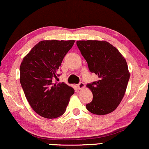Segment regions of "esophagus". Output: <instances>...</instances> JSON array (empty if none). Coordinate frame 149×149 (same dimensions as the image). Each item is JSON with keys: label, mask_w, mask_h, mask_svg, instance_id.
Here are the masks:
<instances>
[{"label": "esophagus", "mask_w": 149, "mask_h": 149, "mask_svg": "<svg viewBox=\"0 0 149 149\" xmlns=\"http://www.w3.org/2000/svg\"><path fill=\"white\" fill-rule=\"evenodd\" d=\"M77 86L78 89H83L84 88V87H85V85H84V83H83V82H79L77 85Z\"/></svg>", "instance_id": "34e87169"}]
</instances>
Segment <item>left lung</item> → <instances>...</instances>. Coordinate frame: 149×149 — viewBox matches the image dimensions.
<instances>
[{
  "mask_svg": "<svg viewBox=\"0 0 149 149\" xmlns=\"http://www.w3.org/2000/svg\"><path fill=\"white\" fill-rule=\"evenodd\" d=\"M77 45L90 72L99 77L97 81L87 84L93 97L86 108L95 115L112 113L122 100L130 78L125 58L106 41H77Z\"/></svg>",
  "mask_w": 149,
  "mask_h": 149,
  "instance_id": "obj_1",
  "label": "left lung"
}]
</instances>
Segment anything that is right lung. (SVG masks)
Masks as SVG:
<instances>
[{
    "mask_svg": "<svg viewBox=\"0 0 149 149\" xmlns=\"http://www.w3.org/2000/svg\"><path fill=\"white\" fill-rule=\"evenodd\" d=\"M70 41H42L23 58L20 81L32 109L45 118L53 119L65 113L74 90L65 83H54L64 56L74 45Z\"/></svg>",
    "mask_w": 149,
    "mask_h": 149,
    "instance_id": "right-lung-1",
    "label": "right lung"
}]
</instances>
